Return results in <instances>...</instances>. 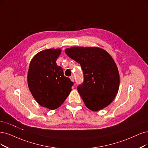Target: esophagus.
<instances>
[{
  "instance_id": "34e87169",
  "label": "esophagus",
  "mask_w": 148,
  "mask_h": 148,
  "mask_svg": "<svg viewBox=\"0 0 148 148\" xmlns=\"http://www.w3.org/2000/svg\"><path fill=\"white\" fill-rule=\"evenodd\" d=\"M70 79L71 80V81H72V82H74V76H71V77H70Z\"/></svg>"
}]
</instances>
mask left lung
<instances>
[{
  "mask_svg": "<svg viewBox=\"0 0 148 148\" xmlns=\"http://www.w3.org/2000/svg\"><path fill=\"white\" fill-rule=\"evenodd\" d=\"M65 52L83 70L84 81L77 90L86 107L97 112L110 104L119 86V71L110 55L97 47H72Z\"/></svg>",
  "mask_w": 148,
  "mask_h": 148,
  "instance_id": "obj_1",
  "label": "left lung"
}]
</instances>
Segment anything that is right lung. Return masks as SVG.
I'll use <instances>...</instances> for the list:
<instances>
[{"mask_svg":"<svg viewBox=\"0 0 148 148\" xmlns=\"http://www.w3.org/2000/svg\"><path fill=\"white\" fill-rule=\"evenodd\" d=\"M61 52V49H48L37 53L31 60L27 74L33 97L41 106L51 110L64 102L74 84L56 63Z\"/></svg>","mask_w":148,"mask_h":148,"instance_id":"obj_1","label":"right lung"}]
</instances>
